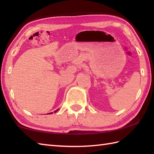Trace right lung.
<instances>
[{
	"label": "right lung",
	"instance_id": "right-lung-1",
	"mask_svg": "<svg viewBox=\"0 0 154 154\" xmlns=\"http://www.w3.org/2000/svg\"><path fill=\"white\" fill-rule=\"evenodd\" d=\"M57 110H58V109H57V110H55V112H57ZM49 114H53V112H51V113H49Z\"/></svg>",
	"mask_w": 154,
	"mask_h": 154
}]
</instances>
